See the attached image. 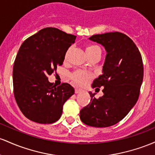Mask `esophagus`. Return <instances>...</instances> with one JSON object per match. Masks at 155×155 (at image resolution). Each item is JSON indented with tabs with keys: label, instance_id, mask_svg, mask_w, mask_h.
I'll use <instances>...</instances> for the list:
<instances>
[{
	"label": "esophagus",
	"instance_id": "34e87169",
	"mask_svg": "<svg viewBox=\"0 0 155 155\" xmlns=\"http://www.w3.org/2000/svg\"><path fill=\"white\" fill-rule=\"evenodd\" d=\"M81 91H82V90H81V88H76L75 89H74V92H75V94H78V93H80V92H81Z\"/></svg>",
	"mask_w": 155,
	"mask_h": 155
}]
</instances>
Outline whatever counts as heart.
<instances>
[{
	"instance_id": "b5f03b06",
	"label": "heart",
	"mask_w": 155,
	"mask_h": 155,
	"mask_svg": "<svg viewBox=\"0 0 155 155\" xmlns=\"http://www.w3.org/2000/svg\"><path fill=\"white\" fill-rule=\"evenodd\" d=\"M69 50L67 51L65 54V59L67 58L68 56ZM86 53L87 56L88 58L91 57L92 55L97 54V53H100V49L98 46L94 45H88L86 47ZM91 77V74L89 73H87L86 72H83L82 70H78L75 71L74 73H72L71 75V78L74 83L79 85L85 84L88 80Z\"/></svg>"
}]
</instances>
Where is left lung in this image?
<instances>
[{
	"label": "left lung",
	"instance_id": "obj_1",
	"mask_svg": "<svg viewBox=\"0 0 155 155\" xmlns=\"http://www.w3.org/2000/svg\"><path fill=\"white\" fill-rule=\"evenodd\" d=\"M90 40L102 45L107 52L102 74L92 83L104 87V95L91 102L80 112L84 124L94 127L116 124L128 114L138 101L143 82V66L138 48L127 36L110 32L91 36Z\"/></svg>",
	"mask_w": 155,
	"mask_h": 155
}]
</instances>
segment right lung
Instances as JSON below:
<instances>
[{"label": "right lung", "mask_w": 155, "mask_h": 155, "mask_svg": "<svg viewBox=\"0 0 155 155\" xmlns=\"http://www.w3.org/2000/svg\"><path fill=\"white\" fill-rule=\"evenodd\" d=\"M76 36L55 28H46L24 41L13 67V89L23 115L39 124L60 119L63 105L74 94L67 83L56 86L48 76L63 64L65 54Z\"/></svg>", "instance_id": "1"}]
</instances>
